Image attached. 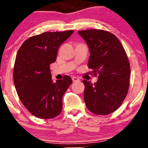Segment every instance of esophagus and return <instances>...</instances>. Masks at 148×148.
Segmentation results:
<instances>
[{
  "mask_svg": "<svg viewBox=\"0 0 148 148\" xmlns=\"http://www.w3.org/2000/svg\"><path fill=\"white\" fill-rule=\"evenodd\" d=\"M72 79L73 82H78V81H79V79H78L77 77H75V76H73Z\"/></svg>",
  "mask_w": 148,
  "mask_h": 148,
  "instance_id": "1",
  "label": "esophagus"
}]
</instances>
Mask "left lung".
<instances>
[{"instance_id": "1", "label": "left lung", "mask_w": 148, "mask_h": 148, "mask_svg": "<svg viewBox=\"0 0 148 148\" xmlns=\"http://www.w3.org/2000/svg\"><path fill=\"white\" fill-rule=\"evenodd\" d=\"M78 33L89 48L88 67L98 75L94 84L83 80L86 107L95 114H110L120 107L128 92L130 65L126 52L118 37L109 32L86 30Z\"/></svg>"}]
</instances>
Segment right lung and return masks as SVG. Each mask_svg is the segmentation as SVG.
I'll list each match as a JSON object with an SVG mask.
<instances>
[{
	"instance_id": "obj_1",
	"label": "right lung",
	"mask_w": 148,
	"mask_h": 148,
	"mask_svg": "<svg viewBox=\"0 0 148 148\" xmlns=\"http://www.w3.org/2000/svg\"><path fill=\"white\" fill-rule=\"evenodd\" d=\"M74 30L47 32L22 44L15 59L13 78L20 100L31 114L41 119L55 118L62 111V96L72 80L51 79L50 64L56 60L62 42Z\"/></svg>"
}]
</instances>
